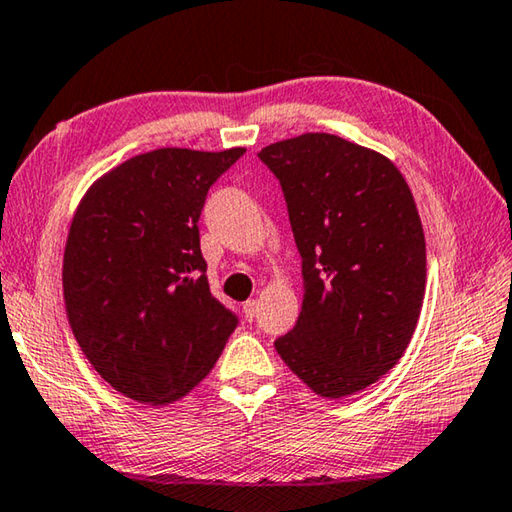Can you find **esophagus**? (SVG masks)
Wrapping results in <instances>:
<instances>
[{
	"mask_svg": "<svg viewBox=\"0 0 512 512\" xmlns=\"http://www.w3.org/2000/svg\"><path fill=\"white\" fill-rule=\"evenodd\" d=\"M256 312H258V303L254 299H249L245 306H242V315H245L247 321H254L256 319Z\"/></svg>",
	"mask_w": 512,
	"mask_h": 512,
	"instance_id": "esophagus-1",
	"label": "esophagus"
}]
</instances>
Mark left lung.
<instances>
[{"instance_id": "1", "label": "left lung", "mask_w": 512, "mask_h": 512, "mask_svg": "<svg viewBox=\"0 0 512 512\" xmlns=\"http://www.w3.org/2000/svg\"><path fill=\"white\" fill-rule=\"evenodd\" d=\"M283 188L303 303L274 342L324 398L371 387L398 364L423 308L425 233L414 195L380 152L308 132L258 152Z\"/></svg>"}]
</instances>
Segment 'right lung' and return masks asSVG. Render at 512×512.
I'll return each instance as SVG.
<instances>
[{"mask_svg":"<svg viewBox=\"0 0 512 512\" xmlns=\"http://www.w3.org/2000/svg\"><path fill=\"white\" fill-rule=\"evenodd\" d=\"M242 155L143 152L94 182L71 220L62 261L71 333L98 375L143 405L186 396L238 326L209 290L197 220Z\"/></svg>","mask_w":512,"mask_h":512,"instance_id":"1","label":"right lung"}]
</instances>
